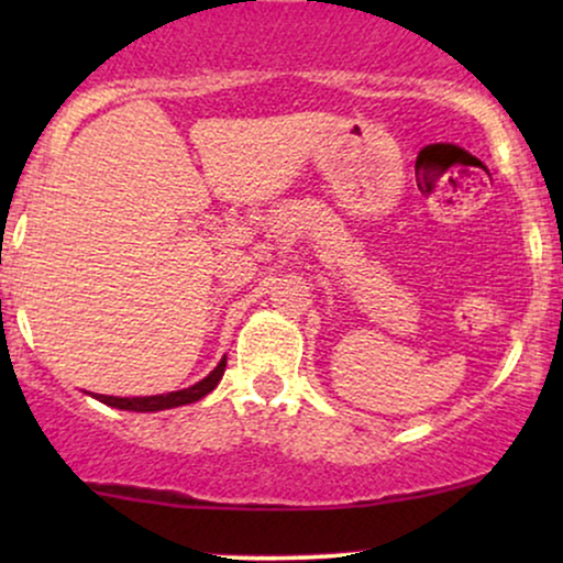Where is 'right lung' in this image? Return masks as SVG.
I'll return each instance as SVG.
<instances>
[{
    "mask_svg": "<svg viewBox=\"0 0 563 563\" xmlns=\"http://www.w3.org/2000/svg\"><path fill=\"white\" fill-rule=\"evenodd\" d=\"M224 365H228V357H222V363H219L203 380H198L196 386H190V389H183V391L158 394V397H108V394H97V399L111 407H119V410H134V412H156V410H169V407L190 405V402H198L200 397H206V394L222 380Z\"/></svg>",
    "mask_w": 563,
    "mask_h": 563,
    "instance_id": "obj_1",
    "label": "right lung"
}]
</instances>
